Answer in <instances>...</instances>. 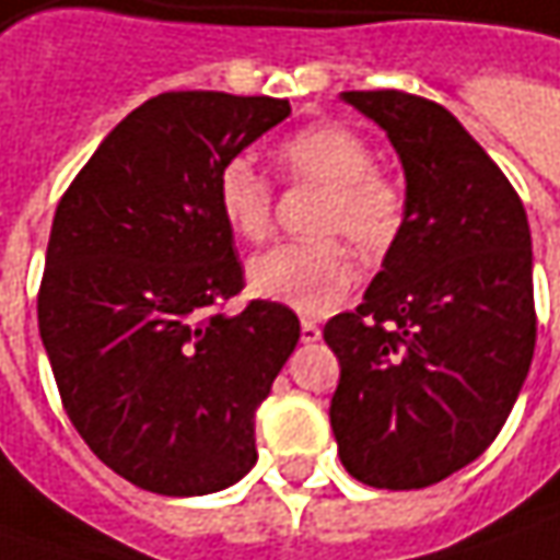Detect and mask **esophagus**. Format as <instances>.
Instances as JSON below:
<instances>
[{"label":"esophagus","mask_w":560,"mask_h":560,"mask_svg":"<svg viewBox=\"0 0 560 560\" xmlns=\"http://www.w3.org/2000/svg\"><path fill=\"white\" fill-rule=\"evenodd\" d=\"M320 339V327L314 324V320H302V342L305 346H312V342H317Z\"/></svg>","instance_id":"34e87169"}]
</instances>
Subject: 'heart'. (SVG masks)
Masks as SVG:
<instances>
[{
    "mask_svg": "<svg viewBox=\"0 0 560 560\" xmlns=\"http://www.w3.org/2000/svg\"><path fill=\"white\" fill-rule=\"evenodd\" d=\"M277 164L290 184L324 189L314 236H346L361 252H380L396 240L405 199L401 189L376 171L374 149L361 133L342 124H312L277 145ZM214 202L236 236L252 243L268 236L273 192L246 159H230L218 171ZM246 277L255 295L320 317L352 292L358 268L342 243L320 240L265 248L248 261Z\"/></svg>",
    "mask_w": 560,
    "mask_h": 560,
    "instance_id": "obj_1",
    "label": "heart"
}]
</instances>
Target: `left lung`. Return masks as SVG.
Returning <instances> with one entry per match:
<instances>
[{"label":"left lung","instance_id":"left-lung-1","mask_svg":"<svg viewBox=\"0 0 560 560\" xmlns=\"http://www.w3.org/2000/svg\"><path fill=\"white\" fill-rule=\"evenodd\" d=\"M389 137L405 214L355 312L327 320L339 462L376 489H423L499 436L536 349L533 243L514 186L430 98L342 93Z\"/></svg>","mask_w":560,"mask_h":560}]
</instances>
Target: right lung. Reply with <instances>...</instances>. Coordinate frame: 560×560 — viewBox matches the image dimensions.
I'll use <instances>...</instances> for the list:
<instances>
[{
  "label": "right lung",
  "instance_id": "right-lung-1",
  "mask_svg": "<svg viewBox=\"0 0 560 560\" xmlns=\"http://www.w3.org/2000/svg\"><path fill=\"white\" fill-rule=\"evenodd\" d=\"M290 118L287 98L162 93L98 142L55 208L36 317L65 411L98 462L159 495L243 480L255 415L299 342L243 290L218 171Z\"/></svg>",
  "mask_w": 560,
  "mask_h": 560
}]
</instances>
